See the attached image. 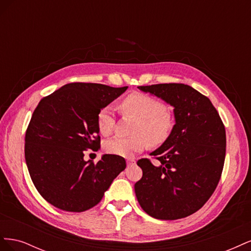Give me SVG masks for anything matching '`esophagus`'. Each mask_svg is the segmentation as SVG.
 Masks as SVG:
<instances>
[{
  "instance_id": "34e87169",
  "label": "esophagus",
  "mask_w": 251,
  "mask_h": 251,
  "mask_svg": "<svg viewBox=\"0 0 251 251\" xmlns=\"http://www.w3.org/2000/svg\"><path fill=\"white\" fill-rule=\"evenodd\" d=\"M135 162H136V160L134 158H127L126 159V164L127 165H133V164H135Z\"/></svg>"
}]
</instances>
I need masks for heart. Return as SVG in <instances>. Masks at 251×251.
Segmentation results:
<instances>
[{
	"label": "heart",
	"instance_id": "b5f03b06",
	"mask_svg": "<svg viewBox=\"0 0 251 251\" xmlns=\"http://www.w3.org/2000/svg\"><path fill=\"white\" fill-rule=\"evenodd\" d=\"M126 111L138 117V123L131 137L117 136L104 144L109 154L132 157L143 151L149 142L153 146L163 143L170 137L174 127V118L166 105L158 98L144 94L132 93L121 102ZM115 125V114L111 107H104L97 114V126L102 135L112 133Z\"/></svg>",
	"mask_w": 251,
	"mask_h": 251
}]
</instances>
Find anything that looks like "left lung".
Returning <instances> with one entry per match:
<instances>
[{
	"label": "left lung",
	"instance_id": "1",
	"mask_svg": "<svg viewBox=\"0 0 251 251\" xmlns=\"http://www.w3.org/2000/svg\"><path fill=\"white\" fill-rule=\"evenodd\" d=\"M172 104L175 124L170 137L151 156L142 158V177L135 183L141 208L159 220H178L199 210L214 194L221 178L226 133L209 98L184 83L138 87Z\"/></svg>",
	"mask_w": 251,
	"mask_h": 251
}]
</instances>
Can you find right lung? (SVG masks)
Listing matches in <instances>:
<instances>
[{
	"instance_id": "obj_1",
	"label": "right lung",
	"mask_w": 251,
	"mask_h": 251,
	"mask_svg": "<svg viewBox=\"0 0 251 251\" xmlns=\"http://www.w3.org/2000/svg\"><path fill=\"white\" fill-rule=\"evenodd\" d=\"M126 89L71 82L37 104L25 135V159L37 192L53 206L73 212L94 207L126 169L124 157L103 155L94 163L83 160V151L100 148L97 114Z\"/></svg>"
}]
</instances>
